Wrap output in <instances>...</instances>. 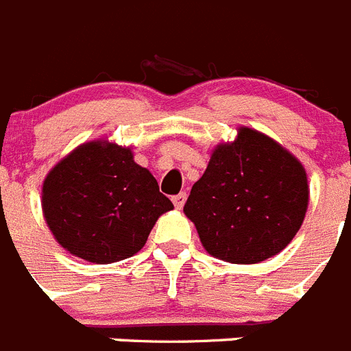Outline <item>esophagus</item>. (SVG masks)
<instances>
[{
    "label": "esophagus",
    "instance_id": "obj_1",
    "mask_svg": "<svg viewBox=\"0 0 351 351\" xmlns=\"http://www.w3.org/2000/svg\"><path fill=\"white\" fill-rule=\"evenodd\" d=\"M172 202L173 206H176V209H182V206H184L186 202V193H179L176 195V197H172Z\"/></svg>",
    "mask_w": 351,
    "mask_h": 351
}]
</instances>
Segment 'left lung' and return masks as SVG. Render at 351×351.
I'll return each mask as SVG.
<instances>
[{"mask_svg": "<svg viewBox=\"0 0 351 351\" xmlns=\"http://www.w3.org/2000/svg\"><path fill=\"white\" fill-rule=\"evenodd\" d=\"M308 202L302 163L271 137L243 126L234 142L216 145L184 214L209 255L258 263L290 244Z\"/></svg>", "mask_w": 351, "mask_h": 351, "instance_id": "left-lung-1", "label": "left lung"}]
</instances>
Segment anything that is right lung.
I'll return each instance as SVG.
<instances>
[{"label":"right lung","mask_w":351,"mask_h":351,"mask_svg":"<svg viewBox=\"0 0 351 351\" xmlns=\"http://www.w3.org/2000/svg\"><path fill=\"white\" fill-rule=\"evenodd\" d=\"M43 218L56 241L91 263H112L144 247L161 214L173 209L130 147L91 141L73 149L42 186Z\"/></svg>","instance_id":"right-lung-1"}]
</instances>
